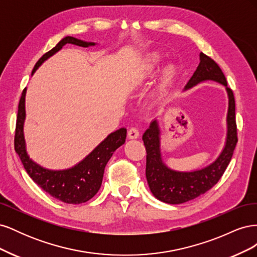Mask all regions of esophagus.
Here are the masks:
<instances>
[{"label":"esophagus","mask_w":257,"mask_h":257,"mask_svg":"<svg viewBox=\"0 0 257 257\" xmlns=\"http://www.w3.org/2000/svg\"><path fill=\"white\" fill-rule=\"evenodd\" d=\"M127 137L130 139H137L139 137V131L136 127H131L127 132Z\"/></svg>","instance_id":"34e87169"}]
</instances>
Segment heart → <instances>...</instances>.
Returning <instances> with one entry per match:
<instances>
[{"mask_svg":"<svg viewBox=\"0 0 257 257\" xmlns=\"http://www.w3.org/2000/svg\"><path fill=\"white\" fill-rule=\"evenodd\" d=\"M162 61V57L161 54L158 52H153L148 54V56L145 58V60L143 61V63L139 66V69L135 73L134 75V81L135 82H139L144 80L145 78H147L148 76H150L151 74H153L155 72V69L158 68L160 62ZM178 75V68L176 65L174 64H169L167 65L162 72V84L164 87L165 84H167L168 82H170L172 80H174L176 78V76ZM161 97V93L157 95V97L154 98L153 100V105H155L158 103V100Z\"/></svg>","mask_w":257,"mask_h":257,"instance_id":"b5f03b06","label":"heart"}]
</instances>
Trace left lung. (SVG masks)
<instances>
[{
	"label": "left lung",
	"mask_w": 257,
	"mask_h": 257,
	"mask_svg": "<svg viewBox=\"0 0 257 257\" xmlns=\"http://www.w3.org/2000/svg\"><path fill=\"white\" fill-rule=\"evenodd\" d=\"M199 60V65L186 83L185 90L207 80L216 81L226 88L228 95L226 142L219 158L210 165L194 172H177L167 167L163 162L159 123L157 120L151 122L149 128L143 135L147 152V181L153 195L159 200L170 205L186 203L203 195L214 186L227 168L238 142L234 93L227 87L222 69L211 58L200 52Z\"/></svg>",
	"instance_id": "8db88e82"
}]
</instances>
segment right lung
I'll return each mask as SVG.
<instances>
[{
  "mask_svg": "<svg viewBox=\"0 0 257 257\" xmlns=\"http://www.w3.org/2000/svg\"><path fill=\"white\" fill-rule=\"evenodd\" d=\"M66 44H74L81 47L95 45V43L83 42L72 36H66L58 43L56 47L46 52L37 61L32 75L44 63V61L61 50ZM26 92L27 89L22 91L19 100L16 132H15V150L19 155L23 167L32 180L52 197L66 204L77 205L85 203L98 192L102 185L106 164L112 157L113 152L125 143L126 128H119L108 135L88 157H85L72 168L64 170L44 168L31 160L26 150L25 135H23V123L26 119Z\"/></svg>",
  "mask_w": 257,
  "mask_h": 257,
  "instance_id": "1",
  "label": "right lung"
}]
</instances>
